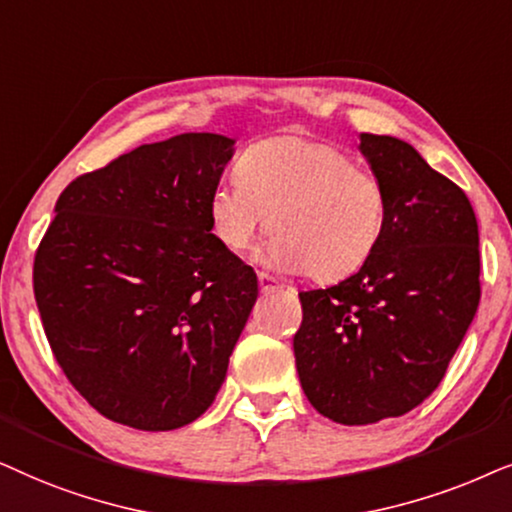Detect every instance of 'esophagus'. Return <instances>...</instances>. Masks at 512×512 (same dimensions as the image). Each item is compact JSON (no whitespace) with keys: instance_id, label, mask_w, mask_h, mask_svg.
Wrapping results in <instances>:
<instances>
[{"instance_id":"34e87169","label":"esophagus","mask_w":512,"mask_h":512,"mask_svg":"<svg viewBox=\"0 0 512 512\" xmlns=\"http://www.w3.org/2000/svg\"><path fill=\"white\" fill-rule=\"evenodd\" d=\"M257 281H260V290L264 292V295H267V292H274V290L281 288L276 278L269 276V274H257Z\"/></svg>"}]
</instances>
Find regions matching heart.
<instances>
[{"instance_id":"1","label":"heart","mask_w":512,"mask_h":512,"mask_svg":"<svg viewBox=\"0 0 512 512\" xmlns=\"http://www.w3.org/2000/svg\"><path fill=\"white\" fill-rule=\"evenodd\" d=\"M388 194L377 175L330 142L278 135L250 145L236 180L208 196V220L222 248L243 252L274 231L262 260L304 271L316 283L344 281L379 250L388 227Z\"/></svg>"}]
</instances>
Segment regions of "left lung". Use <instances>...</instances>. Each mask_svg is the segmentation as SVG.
Wrapping results in <instances>:
<instances>
[{"label": "left lung", "mask_w": 512, "mask_h": 512, "mask_svg": "<svg viewBox=\"0 0 512 512\" xmlns=\"http://www.w3.org/2000/svg\"><path fill=\"white\" fill-rule=\"evenodd\" d=\"M388 194V227L358 274L299 292V381L344 426L403 417L445 377L480 304V238L461 187L405 140L360 133Z\"/></svg>", "instance_id": "8db88e82"}]
</instances>
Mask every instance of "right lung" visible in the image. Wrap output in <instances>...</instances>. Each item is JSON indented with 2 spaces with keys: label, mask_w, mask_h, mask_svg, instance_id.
Returning <instances> with one entry per match:
<instances>
[{
  "label": "right lung",
  "mask_w": 512,
  "mask_h": 512,
  "mask_svg": "<svg viewBox=\"0 0 512 512\" xmlns=\"http://www.w3.org/2000/svg\"><path fill=\"white\" fill-rule=\"evenodd\" d=\"M234 140L182 133L79 175L34 255L53 356L102 417L173 431L213 405L257 276L210 234Z\"/></svg>",
  "instance_id": "1"
}]
</instances>
